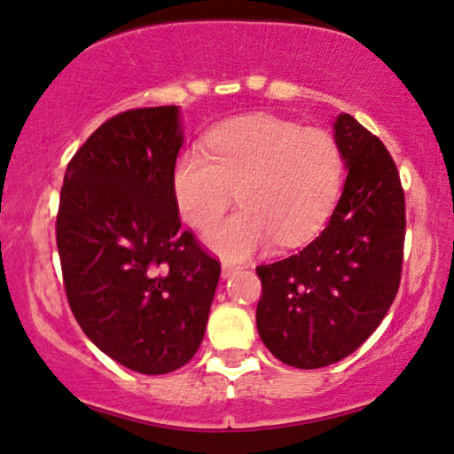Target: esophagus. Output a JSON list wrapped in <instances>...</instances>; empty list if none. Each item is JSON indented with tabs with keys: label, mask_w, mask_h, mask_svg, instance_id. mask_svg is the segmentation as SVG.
<instances>
[{
	"label": "esophagus",
	"mask_w": 454,
	"mask_h": 454,
	"mask_svg": "<svg viewBox=\"0 0 454 454\" xmlns=\"http://www.w3.org/2000/svg\"><path fill=\"white\" fill-rule=\"evenodd\" d=\"M239 270H240L239 265H234V263H231V262H223V263H222V274H223V278L232 276L234 271H239Z\"/></svg>",
	"instance_id": "34e87169"
}]
</instances>
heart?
<instances>
[{"mask_svg":"<svg viewBox=\"0 0 454 454\" xmlns=\"http://www.w3.org/2000/svg\"><path fill=\"white\" fill-rule=\"evenodd\" d=\"M201 151L184 149L172 168V197L191 226L207 228L231 207L240 209L205 234L223 257L239 259L274 239L294 247L316 237L342 184V153L319 129L270 116L223 122L205 137Z\"/></svg>","mask_w":454,"mask_h":454,"instance_id":"obj_1","label":"heart"}]
</instances>
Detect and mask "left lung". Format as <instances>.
<instances>
[{"mask_svg":"<svg viewBox=\"0 0 454 454\" xmlns=\"http://www.w3.org/2000/svg\"><path fill=\"white\" fill-rule=\"evenodd\" d=\"M334 138L348 168L340 201L319 237L294 255L257 265V330L282 364L317 370L357 350L398 293L404 191L376 135L340 114Z\"/></svg>","mask_w":454,"mask_h":454,"instance_id":"1","label":"left lung"}]
</instances>
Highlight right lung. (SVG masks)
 Returning <instances> with one entry per match:
<instances>
[{
    "mask_svg": "<svg viewBox=\"0 0 454 454\" xmlns=\"http://www.w3.org/2000/svg\"><path fill=\"white\" fill-rule=\"evenodd\" d=\"M180 145L176 106L106 120L66 168L56 217L72 316L107 357L147 376L192 359L220 280V262L180 228Z\"/></svg>",
    "mask_w": 454,
    "mask_h": 454,
    "instance_id": "1",
    "label": "right lung"
}]
</instances>
